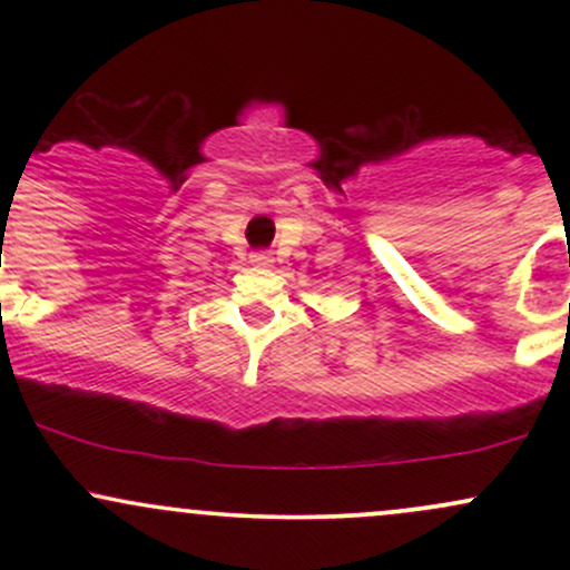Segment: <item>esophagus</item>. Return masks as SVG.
I'll return each instance as SVG.
<instances>
[{"label": "esophagus", "mask_w": 570, "mask_h": 570, "mask_svg": "<svg viewBox=\"0 0 570 570\" xmlns=\"http://www.w3.org/2000/svg\"><path fill=\"white\" fill-rule=\"evenodd\" d=\"M252 265L254 267H271L273 257H271V254H265V252H257V254H252Z\"/></svg>", "instance_id": "1"}]
</instances>
